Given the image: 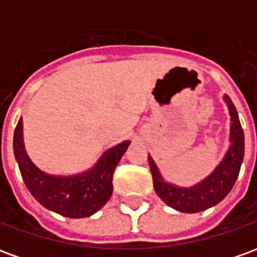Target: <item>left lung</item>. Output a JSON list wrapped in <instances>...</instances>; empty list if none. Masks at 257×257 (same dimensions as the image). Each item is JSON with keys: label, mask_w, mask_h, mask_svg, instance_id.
I'll return each instance as SVG.
<instances>
[{"label": "left lung", "mask_w": 257, "mask_h": 257, "mask_svg": "<svg viewBox=\"0 0 257 257\" xmlns=\"http://www.w3.org/2000/svg\"><path fill=\"white\" fill-rule=\"evenodd\" d=\"M223 100L228 107L230 114V145L219 165L201 182L190 187H182L165 182L153 157L149 154V164L157 195L165 204L179 212L195 213L215 206L231 191L238 178L245 151L243 131L238 118L237 108L232 104L231 99L227 95H223Z\"/></svg>", "instance_id": "1"}]
</instances>
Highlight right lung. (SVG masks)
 Listing matches in <instances>:
<instances>
[{
    "label": "right lung",
    "mask_w": 257,
    "mask_h": 257,
    "mask_svg": "<svg viewBox=\"0 0 257 257\" xmlns=\"http://www.w3.org/2000/svg\"><path fill=\"white\" fill-rule=\"evenodd\" d=\"M131 145L129 140L107 149L96 164L75 175H51L41 171L27 154L20 117L14 135V154L31 195L55 213L81 219L96 213L112 194V173Z\"/></svg>",
    "instance_id": "1"
}]
</instances>
